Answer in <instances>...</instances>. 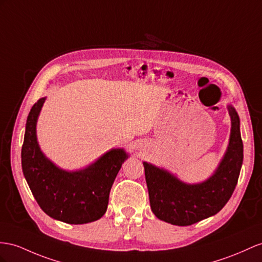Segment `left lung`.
<instances>
[{
    "label": "left lung",
    "instance_id": "8db88e82",
    "mask_svg": "<svg viewBox=\"0 0 262 262\" xmlns=\"http://www.w3.org/2000/svg\"><path fill=\"white\" fill-rule=\"evenodd\" d=\"M229 146L216 172L197 185H187L171 173L144 163L150 208L155 216L176 226H190L223 209L236 188L244 159L238 114L229 106Z\"/></svg>",
    "mask_w": 262,
    "mask_h": 262
}]
</instances>
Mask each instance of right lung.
<instances>
[{"mask_svg": "<svg viewBox=\"0 0 262 262\" xmlns=\"http://www.w3.org/2000/svg\"><path fill=\"white\" fill-rule=\"evenodd\" d=\"M45 97L33 105L26 120L22 146V169L42 210L66 224L82 225L106 212L110 191L127 158L123 149H112L87 168L69 172L46 158L36 140V120Z\"/></svg>", "mask_w": 262, "mask_h": 262, "instance_id": "1", "label": "right lung"}]
</instances>
